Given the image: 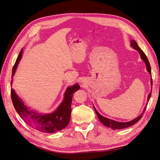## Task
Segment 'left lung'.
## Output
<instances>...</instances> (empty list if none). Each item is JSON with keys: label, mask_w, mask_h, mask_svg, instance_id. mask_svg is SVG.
I'll return each mask as SVG.
<instances>
[{"label": "left lung", "mask_w": 160, "mask_h": 160, "mask_svg": "<svg viewBox=\"0 0 160 160\" xmlns=\"http://www.w3.org/2000/svg\"><path fill=\"white\" fill-rule=\"evenodd\" d=\"M131 46H132L134 49L137 50L139 52V53L140 54V56H141L142 59L145 62V63H146V68H147L148 71L149 72V73L150 74V75H152L151 67H150L149 62V61L148 59V58H147L146 54H145V53L143 52V51L141 49H140V48L139 47V46L138 45L137 42H135L134 40L131 41ZM152 83H153V81H152V78L151 79V83H152ZM151 95H152V91L149 93V94L148 95V101H147L148 103L149 102V100L150 99V97H151ZM148 103H147V105H148ZM147 105H146V107H145V108H144V109L143 111V112L142 113L141 115H139L137 118H135L133 120L130 121V122H116V121L110 119L109 118H106L103 117V116H102L101 114H99L98 113V111H97V109L95 108L94 106H93V108H94V109H95V111L97 115H98L99 120L104 125H105V126H107L108 128H111V129H121L126 128H128L129 126H132V125H133L136 122H138V121L143 117V114L144 113L145 111H146V109Z\"/></svg>", "instance_id": "left-lung-1"}]
</instances>
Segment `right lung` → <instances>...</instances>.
<instances>
[{"label": "right lung", "instance_id": "1", "mask_svg": "<svg viewBox=\"0 0 160 160\" xmlns=\"http://www.w3.org/2000/svg\"><path fill=\"white\" fill-rule=\"evenodd\" d=\"M22 55V50L21 49L13 66L12 78L16 71ZM11 85L12 86V81ZM79 89L80 87L78 83H76L73 86L68 87L64 94L62 102L55 111L49 114H41L30 110L23 103V101L18 98L12 88L11 89V94L14 109L29 126L42 133H52L64 129L69 124L71 113V106L72 94Z\"/></svg>", "mask_w": 160, "mask_h": 160}]
</instances>
